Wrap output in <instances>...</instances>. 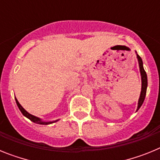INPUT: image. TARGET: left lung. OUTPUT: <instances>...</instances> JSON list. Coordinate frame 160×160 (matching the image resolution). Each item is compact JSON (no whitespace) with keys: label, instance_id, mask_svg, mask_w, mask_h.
Here are the masks:
<instances>
[{"label":"left lung","instance_id":"obj_1","mask_svg":"<svg viewBox=\"0 0 160 160\" xmlns=\"http://www.w3.org/2000/svg\"><path fill=\"white\" fill-rule=\"evenodd\" d=\"M135 54H136L137 59H138V67H139V72H140L141 75V92L140 95H139V98H138V107H137L136 111H138V109L140 108L141 106L142 105L143 103L144 99H145V97H146V93H147V88H148V76H147V73L144 70L143 68V63H142V60L138 54L137 53V52L135 51Z\"/></svg>","mask_w":160,"mask_h":160}]
</instances>
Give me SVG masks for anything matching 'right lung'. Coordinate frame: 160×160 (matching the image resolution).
<instances>
[{"label":"right lung","mask_w":160,"mask_h":160,"mask_svg":"<svg viewBox=\"0 0 160 160\" xmlns=\"http://www.w3.org/2000/svg\"><path fill=\"white\" fill-rule=\"evenodd\" d=\"M15 100H16L17 105H18V108H19V110L21 111V112L22 113V114H23L24 116L26 117L27 118H29V120H31L32 122H35V123L41 124V125H49V124H51V123H53V122H58V121L59 120V119H57V120H53V121H44V120H42V118H38V117H37V116H34V115H32V114H29L28 111H25V109L22 107V106L20 104L19 102L18 101L17 98H15Z\"/></svg>","instance_id":"right-lung-1"}]
</instances>
